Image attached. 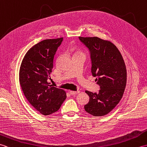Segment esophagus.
Masks as SVG:
<instances>
[{"label":"esophagus","mask_w":147,"mask_h":147,"mask_svg":"<svg viewBox=\"0 0 147 147\" xmlns=\"http://www.w3.org/2000/svg\"><path fill=\"white\" fill-rule=\"evenodd\" d=\"M80 92V91H70L69 93L71 95H73L78 94V93H79Z\"/></svg>","instance_id":"34e87169"}]
</instances>
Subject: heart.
<instances>
[{
    "label": "heart",
    "instance_id": "heart-1",
    "mask_svg": "<svg viewBox=\"0 0 147 147\" xmlns=\"http://www.w3.org/2000/svg\"><path fill=\"white\" fill-rule=\"evenodd\" d=\"M77 54H82V53H80V52H78Z\"/></svg>",
    "mask_w": 147,
    "mask_h": 147
}]
</instances>
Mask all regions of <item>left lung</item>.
<instances>
[{"label":"left lung","instance_id":"obj_1","mask_svg":"<svg viewBox=\"0 0 147 147\" xmlns=\"http://www.w3.org/2000/svg\"><path fill=\"white\" fill-rule=\"evenodd\" d=\"M79 39L89 50L92 75L96 77L100 88L98 93L86 90L90 99L84 108L92 115L103 116L123 97L127 80L126 65L119 51L110 41L96 36H80Z\"/></svg>","mask_w":147,"mask_h":147}]
</instances>
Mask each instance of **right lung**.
<instances>
[{"instance_id":"1","label":"right lung","mask_w":147,"mask_h":147,"mask_svg":"<svg viewBox=\"0 0 147 147\" xmlns=\"http://www.w3.org/2000/svg\"><path fill=\"white\" fill-rule=\"evenodd\" d=\"M62 40L47 39L36 43L26 52L20 69V82L24 96L36 111L45 115L57 112L66 98L64 90L47 82L54 55Z\"/></svg>"}]
</instances>
